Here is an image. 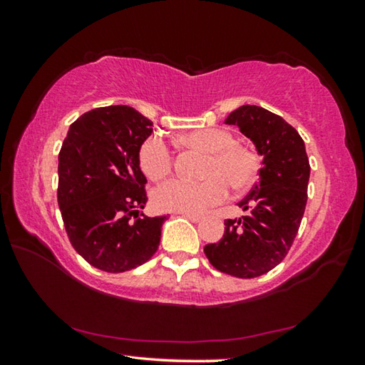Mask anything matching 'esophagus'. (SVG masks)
Here are the masks:
<instances>
[{"mask_svg":"<svg viewBox=\"0 0 365 365\" xmlns=\"http://www.w3.org/2000/svg\"><path fill=\"white\" fill-rule=\"evenodd\" d=\"M180 215H183V217H187V219H190L191 222H200L201 220V215H197V214H191V212H178Z\"/></svg>","mask_w":365,"mask_h":365,"instance_id":"34e87169","label":"esophagus"}]
</instances>
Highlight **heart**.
I'll return each instance as SVG.
<instances>
[{
  "label": "heart",
  "mask_w": 365,
  "mask_h": 365,
  "mask_svg": "<svg viewBox=\"0 0 365 365\" xmlns=\"http://www.w3.org/2000/svg\"><path fill=\"white\" fill-rule=\"evenodd\" d=\"M182 145L206 153L200 174L201 180L175 178L160 185L153 193L154 206L160 211L191 212L206 211L224 201L230 185L243 191L257 178L259 159L250 148L237 143L233 135L219 127L195 128L182 135ZM140 168L150 180H163L174 169V156L159 137H150L140 148Z\"/></svg>",
  "instance_id": "obj_1"
}]
</instances>
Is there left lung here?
<instances>
[{
	"instance_id": "1",
	"label": "left lung",
	"mask_w": 365,
	"mask_h": 365,
	"mask_svg": "<svg viewBox=\"0 0 365 365\" xmlns=\"http://www.w3.org/2000/svg\"><path fill=\"white\" fill-rule=\"evenodd\" d=\"M262 158L259 182L238 202L246 212L225 220L219 243L205 246L215 269L238 279L267 274L288 255L304 215L311 165L299 133L261 106H240L225 119Z\"/></svg>"
}]
</instances>
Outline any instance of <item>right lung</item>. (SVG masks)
Returning <instances> with one entry per match:
<instances>
[{
	"mask_svg": "<svg viewBox=\"0 0 365 365\" xmlns=\"http://www.w3.org/2000/svg\"><path fill=\"white\" fill-rule=\"evenodd\" d=\"M153 122L130 106L91 109L59 151L58 202L71 243L93 267L119 274L150 261L163 217L140 212L148 197L140 148Z\"/></svg>",
	"mask_w": 365,
	"mask_h": 365,
	"instance_id": "right-lung-1",
	"label": "right lung"
}]
</instances>
